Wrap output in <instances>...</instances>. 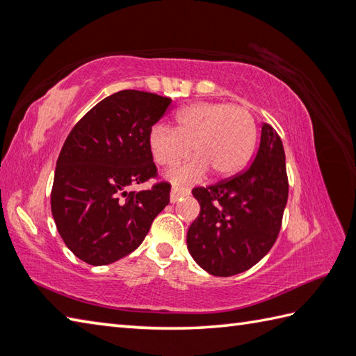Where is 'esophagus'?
<instances>
[{"mask_svg": "<svg viewBox=\"0 0 356 356\" xmlns=\"http://www.w3.org/2000/svg\"><path fill=\"white\" fill-rule=\"evenodd\" d=\"M188 195H190V190H186V188H172L170 199H171L172 204H176L177 200H180V199L188 196Z\"/></svg>", "mask_w": 356, "mask_h": 356, "instance_id": "1", "label": "esophagus"}]
</instances>
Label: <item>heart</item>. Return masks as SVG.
I'll return each instance as SVG.
<instances>
[{"instance_id":"1","label":"heart","mask_w":356,"mask_h":356,"mask_svg":"<svg viewBox=\"0 0 356 356\" xmlns=\"http://www.w3.org/2000/svg\"><path fill=\"white\" fill-rule=\"evenodd\" d=\"M257 140L254 116L243 107L222 102H196L176 115V129L154 126L147 146L157 165L174 168L196 156L171 174L174 182H193L211 171L215 177H229L248 163ZM192 149H189V146Z\"/></svg>"}]
</instances>
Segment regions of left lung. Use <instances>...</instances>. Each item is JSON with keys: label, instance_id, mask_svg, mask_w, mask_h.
Segmentation results:
<instances>
[{"label": "left lung", "instance_id": "left-lung-1", "mask_svg": "<svg viewBox=\"0 0 356 356\" xmlns=\"http://www.w3.org/2000/svg\"><path fill=\"white\" fill-rule=\"evenodd\" d=\"M200 205L186 245L200 268L216 277L244 273L273 248L288 200L283 143L264 122L257 156L249 168L215 185L197 186Z\"/></svg>", "mask_w": 356, "mask_h": 356}]
</instances>
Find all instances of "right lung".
<instances>
[{
	"instance_id": "1",
	"label": "right lung",
	"mask_w": 356,
	"mask_h": 356,
	"mask_svg": "<svg viewBox=\"0 0 356 356\" xmlns=\"http://www.w3.org/2000/svg\"><path fill=\"white\" fill-rule=\"evenodd\" d=\"M171 98L121 90L77 121L62 146L51 211L63 243L82 261L111 264L143 243L170 204L171 185L134 186L157 177L147 135Z\"/></svg>"
}]
</instances>
